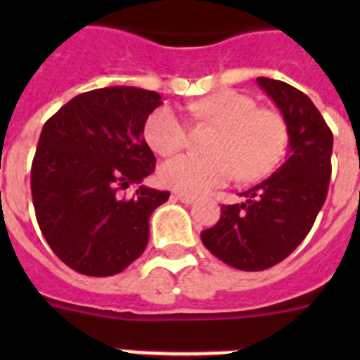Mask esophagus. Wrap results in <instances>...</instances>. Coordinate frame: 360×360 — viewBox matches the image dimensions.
Masks as SVG:
<instances>
[{"instance_id":"34e87169","label":"esophagus","mask_w":360,"mask_h":360,"mask_svg":"<svg viewBox=\"0 0 360 360\" xmlns=\"http://www.w3.org/2000/svg\"><path fill=\"white\" fill-rule=\"evenodd\" d=\"M173 198L180 200V202L187 203V205H189V203H193V202H195V200H196L195 196H193V195H186V193H176V195H174Z\"/></svg>"}]
</instances>
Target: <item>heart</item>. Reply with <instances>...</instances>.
Returning a JSON list of instances; mask_svg holds the SVG:
<instances>
[{
  "label": "heart",
  "mask_w": 360,
  "mask_h": 360,
  "mask_svg": "<svg viewBox=\"0 0 360 360\" xmlns=\"http://www.w3.org/2000/svg\"><path fill=\"white\" fill-rule=\"evenodd\" d=\"M196 117L219 124L211 155L187 153L160 167V182L187 195H203L225 186L240 174L259 180L279 165L288 144L287 124L279 113L257 108L256 101L225 90L191 104ZM149 148L169 157L187 144L189 128L173 106H158L144 124Z\"/></svg>",
  "instance_id": "b5f03b06"
}]
</instances>
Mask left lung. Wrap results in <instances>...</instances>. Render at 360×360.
I'll return each mask as SVG.
<instances>
[{
	"label": "left lung",
	"mask_w": 360,
	"mask_h": 360,
	"mask_svg": "<svg viewBox=\"0 0 360 360\" xmlns=\"http://www.w3.org/2000/svg\"><path fill=\"white\" fill-rule=\"evenodd\" d=\"M256 82L285 119L288 157L200 234L218 259L249 272L278 265L307 238L328 193L333 148L332 131L303 91L269 77Z\"/></svg>",
	"instance_id": "1"
}]
</instances>
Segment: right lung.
<instances>
[{
  "instance_id": "1",
  "label": "right lung",
  "mask_w": 360,
  "mask_h": 360,
  "mask_svg": "<svg viewBox=\"0 0 360 360\" xmlns=\"http://www.w3.org/2000/svg\"><path fill=\"white\" fill-rule=\"evenodd\" d=\"M157 91L110 86L73 97L43 126L32 162V200L50 249L84 276H113L144 252L149 216L169 193L139 186L155 171L144 141Z\"/></svg>"
}]
</instances>
